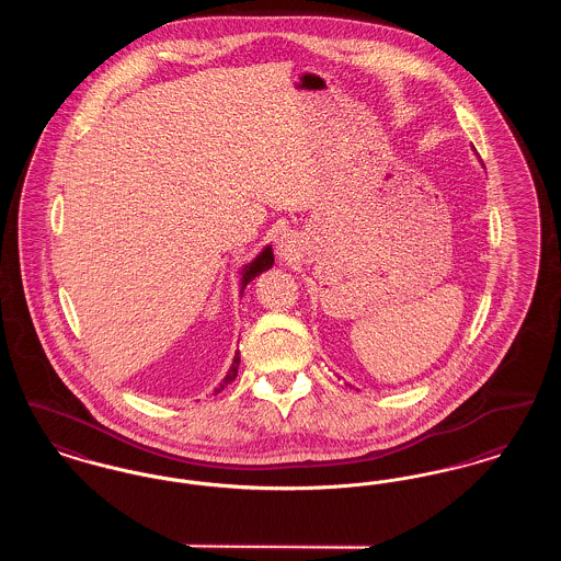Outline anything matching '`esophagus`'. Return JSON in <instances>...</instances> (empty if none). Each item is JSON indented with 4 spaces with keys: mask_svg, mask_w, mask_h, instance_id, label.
Segmentation results:
<instances>
[{
    "mask_svg": "<svg viewBox=\"0 0 561 561\" xmlns=\"http://www.w3.org/2000/svg\"><path fill=\"white\" fill-rule=\"evenodd\" d=\"M277 254L282 256V259H286V261H293L294 256L298 254V243L294 240L290 233H284L279 240H277Z\"/></svg>",
    "mask_w": 561,
    "mask_h": 561,
    "instance_id": "1",
    "label": "esophagus"
}]
</instances>
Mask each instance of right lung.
<instances>
[{"label":"right lung","instance_id":"1","mask_svg":"<svg viewBox=\"0 0 561 561\" xmlns=\"http://www.w3.org/2000/svg\"><path fill=\"white\" fill-rule=\"evenodd\" d=\"M273 265V252H271V248H265L248 267L243 268V282H241V288H245V284L248 282H252L259 273H263V271H267L268 267ZM238 368H240V353H236V359H233V364H231V368H229V373H227V376L222 378V382L216 387V391H214V396L216 393H220L229 382H233L236 378H238Z\"/></svg>","mask_w":561,"mask_h":561}]
</instances>
